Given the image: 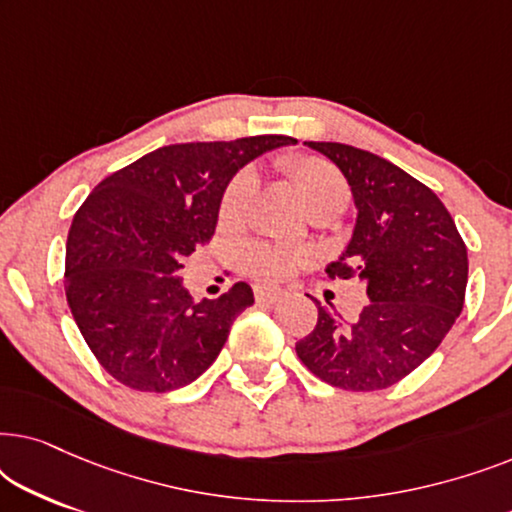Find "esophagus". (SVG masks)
I'll return each mask as SVG.
<instances>
[{
    "instance_id": "1",
    "label": "esophagus",
    "mask_w": 512,
    "mask_h": 512,
    "mask_svg": "<svg viewBox=\"0 0 512 512\" xmlns=\"http://www.w3.org/2000/svg\"><path fill=\"white\" fill-rule=\"evenodd\" d=\"M254 296H256V303L258 305H275L277 300L284 296V293L282 291H275V289H268V286H256Z\"/></svg>"
}]
</instances>
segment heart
<instances>
[{"instance_id": "heart-1", "label": "heart", "mask_w": 512, "mask_h": 512, "mask_svg": "<svg viewBox=\"0 0 512 512\" xmlns=\"http://www.w3.org/2000/svg\"><path fill=\"white\" fill-rule=\"evenodd\" d=\"M282 170L296 186L307 212L314 214H338L349 200V186L342 172L326 158L319 156H291L284 158ZM256 191V177L251 170H240L228 181L221 195L219 216L226 226H237L247 214V207ZM242 268L256 277L258 282L277 284L293 275L298 265L307 261L305 251L272 247L265 242H249L242 247Z\"/></svg>"}]
</instances>
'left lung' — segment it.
I'll list each match as a JSON object with an SVG mask.
<instances>
[{"label": "left lung", "instance_id": "obj_1", "mask_svg": "<svg viewBox=\"0 0 512 512\" xmlns=\"http://www.w3.org/2000/svg\"><path fill=\"white\" fill-rule=\"evenodd\" d=\"M305 144L340 167L359 209L352 242L326 275L359 279L370 303L342 321L312 298L319 319L296 354L335 389H387L436 352L461 314L466 244L438 195L398 165L349 144Z\"/></svg>", "mask_w": 512, "mask_h": 512}]
</instances>
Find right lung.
Masks as SVG:
<instances>
[{"instance_id":"1","label":"right lung","mask_w":512,"mask_h":512,"mask_svg":"<svg viewBox=\"0 0 512 512\" xmlns=\"http://www.w3.org/2000/svg\"><path fill=\"white\" fill-rule=\"evenodd\" d=\"M284 135L170 144L93 188L67 235L69 310L100 366L135 391L186 387L226 345L254 305L237 282L193 303L177 277L184 258L209 244L228 181L251 158L293 144Z\"/></svg>"}]
</instances>
